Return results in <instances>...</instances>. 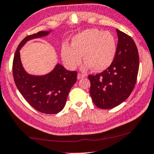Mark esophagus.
Here are the masks:
<instances>
[{
	"label": "esophagus",
	"mask_w": 154,
	"mask_h": 154,
	"mask_svg": "<svg viewBox=\"0 0 154 154\" xmlns=\"http://www.w3.org/2000/svg\"><path fill=\"white\" fill-rule=\"evenodd\" d=\"M86 75H83V74H81V73H79L78 75H77V79H82L84 77H85Z\"/></svg>",
	"instance_id": "obj_1"
}]
</instances>
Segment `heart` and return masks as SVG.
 <instances>
[{
    "mask_svg": "<svg viewBox=\"0 0 154 154\" xmlns=\"http://www.w3.org/2000/svg\"><path fill=\"white\" fill-rule=\"evenodd\" d=\"M71 46L64 44L61 56L65 65L75 69L81 64L82 56L86 62L85 68L92 67L96 72L107 69L116 54V39L112 33L97 29H88L72 38Z\"/></svg>",
    "mask_w": 154,
    "mask_h": 154,
    "instance_id": "obj_1",
    "label": "heart"
}]
</instances>
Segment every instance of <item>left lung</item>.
Instances as JSON below:
<instances>
[{"label":"left lung","instance_id":"1","mask_svg":"<svg viewBox=\"0 0 154 154\" xmlns=\"http://www.w3.org/2000/svg\"><path fill=\"white\" fill-rule=\"evenodd\" d=\"M118 42L112 64L96 75H89V93L94 103L101 109L115 108L130 96L139 71V58L132 38L117 29Z\"/></svg>","mask_w":154,"mask_h":154}]
</instances>
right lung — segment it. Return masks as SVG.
<instances>
[{
	"label": "right lung",
	"mask_w": 154,
	"mask_h": 154,
	"mask_svg": "<svg viewBox=\"0 0 154 154\" xmlns=\"http://www.w3.org/2000/svg\"><path fill=\"white\" fill-rule=\"evenodd\" d=\"M50 32L42 31L27 36L20 42L14 56L13 75L16 87L31 106L43 113L56 114L64 108L69 92L77 81V72L57 64L47 75H31L22 67L20 54L26 42L47 36Z\"/></svg>",
	"instance_id": "add662e5"
}]
</instances>
